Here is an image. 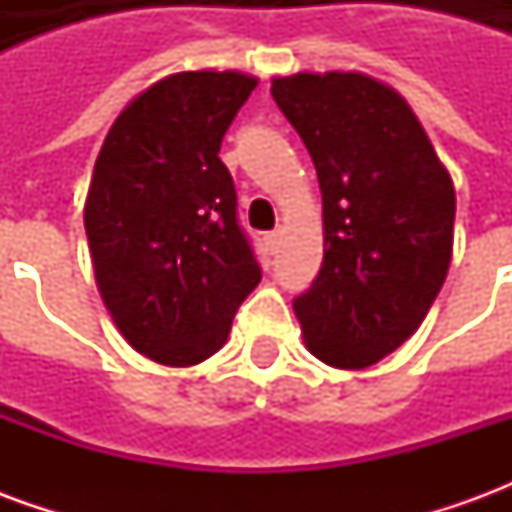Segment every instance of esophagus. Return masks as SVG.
Wrapping results in <instances>:
<instances>
[{"label":"esophagus","instance_id":"esophagus-1","mask_svg":"<svg viewBox=\"0 0 512 512\" xmlns=\"http://www.w3.org/2000/svg\"><path fill=\"white\" fill-rule=\"evenodd\" d=\"M279 244H282V230H271V233L266 235V246H268V252H271V255H274V252H277L279 249Z\"/></svg>","mask_w":512,"mask_h":512}]
</instances>
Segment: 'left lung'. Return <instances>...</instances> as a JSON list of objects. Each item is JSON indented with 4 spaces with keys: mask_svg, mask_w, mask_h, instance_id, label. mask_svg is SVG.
Instances as JSON below:
<instances>
[{
    "mask_svg": "<svg viewBox=\"0 0 512 512\" xmlns=\"http://www.w3.org/2000/svg\"><path fill=\"white\" fill-rule=\"evenodd\" d=\"M271 95L310 150L323 263L293 299L321 362L362 370L425 321L452 257L455 189L408 104L362 73H296Z\"/></svg>",
    "mask_w": 512,
    "mask_h": 512,
    "instance_id": "obj_1",
    "label": "left lung"
}]
</instances>
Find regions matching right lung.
Masks as SVG:
<instances>
[{"mask_svg": "<svg viewBox=\"0 0 512 512\" xmlns=\"http://www.w3.org/2000/svg\"><path fill=\"white\" fill-rule=\"evenodd\" d=\"M257 79L167 76L120 112L95 161L84 230L117 329L139 354L197 365L230 334L260 263L219 158Z\"/></svg>", "mask_w": 512, "mask_h": 512, "instance_id": "obj_1", "label": "right lung"}]
</instances>
